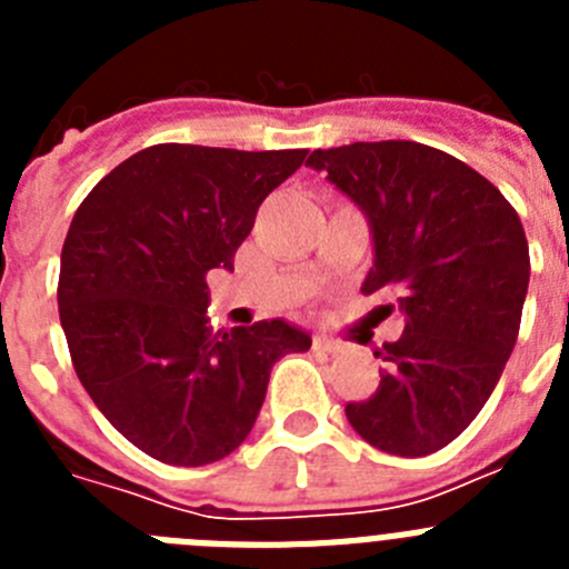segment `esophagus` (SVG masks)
Wrapping results in <instances>:
<instances>
[{
  "label": "esophagus",
  "mask_w": 569,
  "mask_h": 569,
  "mask_svg": "<svg viewBox=\"0 0 569 569\" xmlns=\"http://www.w3.org/2000/svg\"><path fill=\"white\" fill-rule=\"evenodd\" d=\"M313 350H321V353H341L345 345L336 339H328V336H313Z\"/></svg>",
  "instance_id": "obj_1"
}]
</instances>
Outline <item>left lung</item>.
<instances>
[{
  "instance_id": "obj_1",
  "label": "left lung",
  "mask_w": 569,
  "mask_h": 569,
  "mask_svg": "<svg viewBox=\"0 0 569 569\" xmlns=\"http://www.w3.org/2000/svg\"><path fill=\"white\" fill-rule=\"evenodd\" d=\"M365 210L376 261L361 293L396 296L405 333L376 350L381 381L345 407L367 445L430 456L467 430L519 339L530 250L501 190L430 144L353 142L308 159Z\"/></svg>"
}]
</instances>
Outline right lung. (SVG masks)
<instances>
[{
    "label": "right lung",
    "instance_id": "obj_1",
    "mask_svg": "<svg viewBox=\"0 0 569 569\" xmlns=\"http://www.w3.org/2000/svg\"><path fill=\"white\" fill-rule=\"evenodd\" d=\"M305 156L153 144L79 204L57 288L70 361L104 419L150 459L202 467L233 453L276 361L310 350L281 319L208 328V273L233 270L259 204Z\"/></svg>",
    "mask_w": 569,
    "mask_h": 569
}]
</instances>
